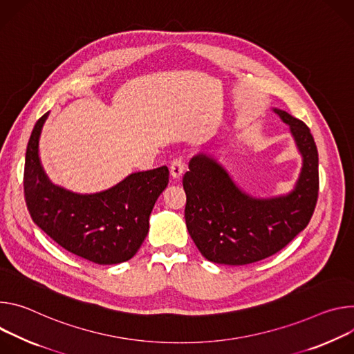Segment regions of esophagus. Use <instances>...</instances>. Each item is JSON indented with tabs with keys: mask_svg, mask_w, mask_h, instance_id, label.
Listing matches in <instances>:
<instances>
[{
	"mask_svg": "<svg viewBox=\"0 0 354 354\" xmlns=\"http://www.w3.org/2000/svg\"><path fill=\"white\" fill-rule=\"evenodd\" d=\"M184 170H185V165H184V160L181 159V157H177V159H174L171 162L170 174L174 180H178L184 174Z\"/></svg>",
	"mask_w": 354,
	"mask_h": 354,
	"instance_id": "1",
	"label": "esophagus"
}]
</instances>
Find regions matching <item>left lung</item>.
I'll use <instances>...</instances> for the list:
<instances>
[{
  "label": "left lung",
  "instance_id": "obj_1",
  "mask_svg": "<svg viewBox=\"0 0 354 354\" xmlns=\"http://www.w3.org/2000/svg\"><path fill=\"white\" fill-rule=\"evenodd\" d=\"M274 112L290 125L302 156L301 174L290 194L254 198L205 153L192 157L183 177L188 233L212 263L243 266L276 254L306 227L315 211L319 191L315 140L302 121L277 108Z\"/></svg>",
  "mask_w": 354,
  "mask_h": 354
}]
</instances>
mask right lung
Instances as JSON below:
<instances>
[{
    "mask_svg": "<svg viewBox=\"0 0 354 354\" xmlns=\"http://www.w3.org/2000/svg\"><path fill=\"white\" fill-rule=\"evenodd\" d=\"M48 115L36 122L25 156L24 192L32 221L59 246L93 263L132 259L149 232L154 203L169 184V169L133 173L97 194L55 185L39 159V138Z\"/></svg>",
    "mask_w": 354,
    "mask_h": 354,
    "instance_id": "1",
    "label": "right lung"
}]
</instances>
